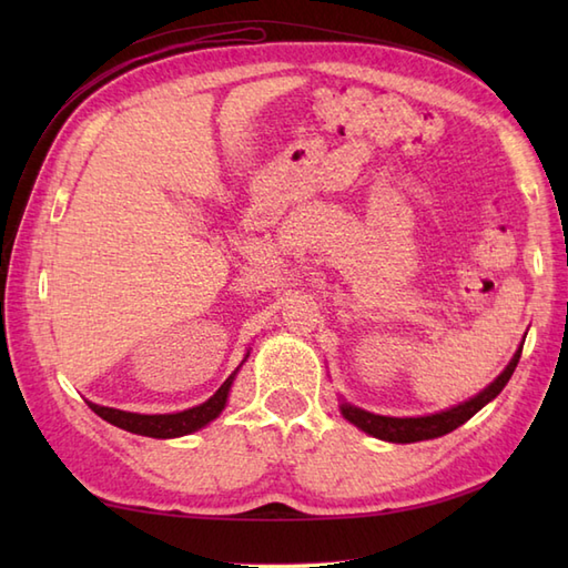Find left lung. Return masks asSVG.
Masks as SVG:
<instances>
[{"label": "left lung", "mask_w": 568, "mask_h": 568, "mask_svg": "<svg viewBox=\"0 0 568 568\" xmlns=\"http://www.w3.org/2000/svg\"><path fill=\"white\" fill-rule=\"evenodd\" d=\"M520 354H523V346L515 352L508 368H505L484 393H478L476 397H470V400L456 405L452 409H444V413L427 415V417H383V415L366 413V409L354 407L348 403H342V415L358 429H364L378 439L395 442V444H413V442H422V439L444 437V434H449L456 427H462L464 422L474 417L480 407L488 405L493 397H498V393L505 388V385H508L510 376L515 373Z\"/></svg>", "instance_id": "obj_1"}]
</instances>
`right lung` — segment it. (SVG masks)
Segmentation results:
<instances>
[{"instance_id":"1","label":"right lung","mask_w":568,"mask_h":568,"mask_svg":"<svg viewBox=\"0 0 568 568\" xmlns=\"http://www.w3.org/2000/svg\"><path fill=\"white\" fill-rule=\"evenodd\" d=\"M232 381H234V373L222 383V388L216 390L207 403L190 407L185 413H175V415H136V413H124V409L94 405V403H88V405L92 407L94 415H100L114 427L141 434V437L171 439V437H183V434L195 432L220 415L226 405V395H229V388H232Z\"/></svg>"}]
</instances>
